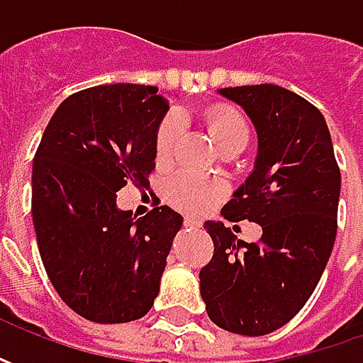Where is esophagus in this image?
<instances>
[{
    "label": "esophagus",
    "instance_id": "esophagus-1",
    "mask_svg": "<svg viewBox=\"0 0 363 363\" xmlns=\"http://www.w3.org/2000/svg\"><path fill=\"white\" fill-rule=\"evenodd\" d=\"M184 224H186L188 228H200V226H202V222H200V220H196V218H186V220H184Z\"/></svg>",
    "mask_w": 363,
    "mask_h": 363
}]
</instances>
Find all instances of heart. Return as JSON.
Instances as JSON below:
<instances>
[{
  "instance_id": "obj_1",
  "label": "heart",
  "mask_w": 363,
  "mask_h": 363,
  "mask_svg": "<svg viewBox=\"0 0 363 363\" xmlns=\"http://www.w3.org/2000/svg\"><path fill=\"white\" fill-rule=\"evenodd\" d=\"M208 125L220 147L224 149L232 141L248 137L246 121L234 108H214L208 113ZM184 123L177 113H169L161 121L155 131V161L160 165H167L174 157L177 139L182 135ZM226 186L216 177L194 174V172H179L165 184V196L169 203L188 214H202L210 206L224 196Z\"/></svg>"
}]
</instances>
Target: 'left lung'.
Listing matches in <instances>:
<instances>
[{
  "label": "left lung",
  "instance_id": "1",
  "mask_svg": "<svg viewBox=\"0 0 363 363\" xmlns=\"http://www.w3.org/2000/svg\"><path fill=\"white\" fill-rule=\"evenodd\" d=\"M244 108L258 135L252 174L222 208L230 222L262 226L258 242L236 240L206 222L214 257L200 271V293L218 328L267 335L313 295L337 234L342 175L319 108L277 84L220 89Z\"/></svg>",
  "mask_w": 363,
  "mask_h": 363
}]
</instances>
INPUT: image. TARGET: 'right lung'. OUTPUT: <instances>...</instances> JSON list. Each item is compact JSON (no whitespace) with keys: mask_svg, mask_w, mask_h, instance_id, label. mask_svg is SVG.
Instances as JSON below:
<instances>
[{"mask_svg":"<svg viewBox=\"0 0 363 363\" xmlns=\"http://www.w3.org/2000/svg\"><path fill=\"white\" fill-rule=\"evenodd\" d=\"M169 103L155 86L105 84L56 108L34 155L32 216L40 257L60 299L94 323L135 321L153 307L184 218L157 206L143 218L117 191L147 188L155 131Z\"/></svg>","mask_w":363,"mask_h":363,"instance_id":"1","label":"right lung"}]
</instances>
